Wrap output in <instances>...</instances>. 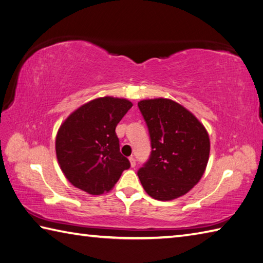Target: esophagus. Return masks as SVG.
<instances>
[{
    "label": "esophagus",
    "instance_id": "esophagus-1",
    "mask_svg": "<svg viewBox=\"0 0 263 263\" xmlns=\"http://www.w3.org/2000/svg\"><path fill=\"white\" fill-rule=\"evenodd\" d=\"M128 160H130L131 167H136V159H135V157H133V156H131V157L128 158Z\"/></svg>",
    "mask_w": 263,
    "mask_h": 263
}]
</instances>
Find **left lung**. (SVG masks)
I'll return each instance as SVG.
<instances>
[{"label":"left lung","instance_id":"obj_1","mask_svg":"<svg viewBox=\"0 0 263 263\" xmlns=\"http://www.w3.org/2000/svg\"><path fill=\"white\" fill-rule=\"evenodd\" d=\"M152 139V156L138 176L159 201L185 195L204 174L210 154L208 131L194 114L168 98L138 103Z\"/></svg>","mask_w":263,"mask_h":263}]
</instances>
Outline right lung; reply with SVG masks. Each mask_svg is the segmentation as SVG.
<instances>
[{"label": "right lung", "instance_id": "1", "mask_svg": "<svg viewBox=\"0 0 263 263\" xmlns=\"http://www.w3.org/2000/svg\"><path fill=\"white\" fill-rule=\"evenodd\" d=\"M132 105L125 98L99 97L81 105L60 125L55 152L72 185L88 194L107 193L130 167L120 153L115 127Z\"/></svg>", "mask_w": 263, "mask_h": 263}]
</instances>
